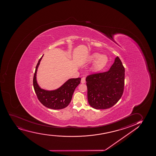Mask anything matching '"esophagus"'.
<instances>
[{"label":"esophagus","mask_w":156,"mask_h":156,"mask_svg":"<svg viewBox=\"0 0 156 156\" xmlns=\"http://www.w3.org/2000/svg\"><path fill=\"white\" fill-rule=\"evenodd\" d=\"M81 83H82V84H84L85 83V79L84 77H83L81 79Z\"/></svg>","instance_id":"obj_1"}]
</instances>
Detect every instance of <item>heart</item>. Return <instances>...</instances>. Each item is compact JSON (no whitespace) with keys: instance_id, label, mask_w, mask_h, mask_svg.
Wrapping results in <instances>:
<instances>
[{"instance_id":"1","label":"heart","mask_w":156,"mask_h":156,"mask_svg":"<svg viewBox=\"0 0 156 156\" xmlns=\"http://www.w3.org/2000/svg\"><path fill=\"white\" fill-rule=\"evenodd\" d=\"M95 61L91 66V70L93 72L99 71L104 69L107 65L109 59L106 55H101L98 52L91 54L88 58L87 61L91 62Z\"/></svg>"}]
</instances>
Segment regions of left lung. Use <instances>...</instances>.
Segmentation results:
<instances>
[{
	"label": "left lung",
	"instance_id": "8db88e82",
	"mask_svg": "<svg viewBox=\"0 0 156 156\" xmlns=\"http://www.w3.org/2000/svg\"><path fill=\"white\" fill-rule=\"evenodd\" d=\"M125 69L118 57L108 71L93 74L86 78L88 101L96 109L112 107L122 97Z\"/></svg>",
	"mask_w": 156,
	"mask_h": 156
}]
</instances>
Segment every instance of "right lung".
Listing matches in <instances>:
<instances>
[{
    "mask_svg": "<svg viewBox=\"0 0 156 156\" xmlns=\"http://www.w3.org/2000/svg\"><path fill=\"white\" fill-rule=\"evenodd\" d=\"M40 58L36 65L33 77V86L37 98L46 107L52 109H62L66 107L71 101L72 96L76 87L80 84L81 78L68 80L62 86L54 90H43L38 85L36 81V73L40 61Z\"/></svg>",
    "mask_w": 156,
    "mask_h": 156,
    "instance_id": "right-lung-1",
    "label": "right lung"
}]
</instances>
